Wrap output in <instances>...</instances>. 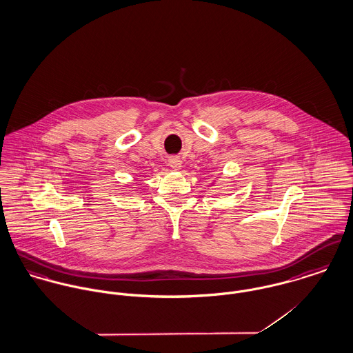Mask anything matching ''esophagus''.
Returning a JSON list of instances; mask_svg holds the SVG:
<instances>
[{
	"mask_svg": "<svg viewBox=\"0 0 353 353\" xmlns=\"http://www.w3.org/2000/svg\"><path fill=\"white\" fill-rule=\"evenodd\" d=\"M181 159L180 157H170L169 158V166L173 169V170H180L181 169Z\"/></svg>",
	"mask_w": 353,
	"mask_h": 353,
	"instance_id": "34e87169",
	"label": "esophagus"
}]
</instances>
